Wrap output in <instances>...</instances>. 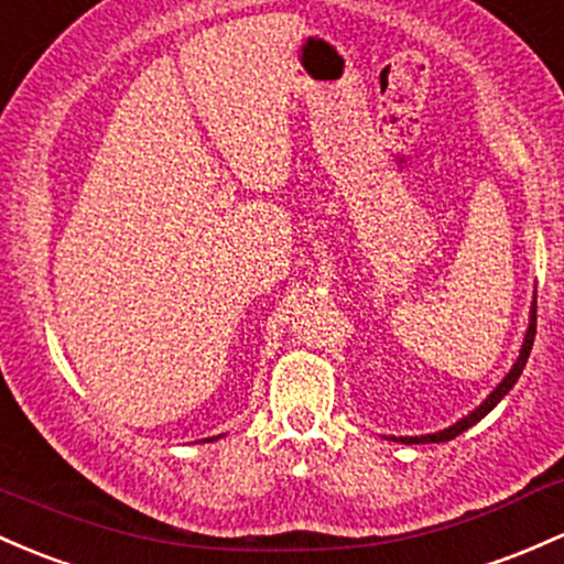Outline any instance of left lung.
<instances>
[{"instance_id": "1", "label": "left lung", "mask_w": 564, "mask_h": 564, "mask_svg": "<svg viewBox=\"0 0 564 564\" xmlns=\"http://www.w3.org/2000/svg\"><path fill=\"white\" fill-rule=\"evenodd\" d=\"M535 319H538V304H535V301H532L530 328H527V336H524V344H522V352H519V360L513 362L511 373H508V377L502 379L498 387H495V392L487 398V401L478 405L476 411H470V414L465 416V420H459L457 425L441 430V433H433V435H420V438H401L403 444H441V441H452V438H457L459 433H465V430H468L470 425H476L478 420H484V416H487L489 411H492L495 405H498V403L502 401V395H508V390H511V387L517 384V379L522 377L524 362H527V357H530V349H532V341H535ZM395 441H398V438H395Z\"/></svg>"}]
</instances>
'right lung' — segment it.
<instances>
[{"mask_svg":"<svg viewBox=\"0 0 564 564\" xmlns=\"http://www.w3.org/2000/svg\"><path fill=\"white\" fill-rule=\"evenodd\" d=\"M212 441H215V438H212Z\"/></svg>","mask_w":564,"mask_h":564,"instance_id":"obj_1","label":"right lung"}]
</instances>
